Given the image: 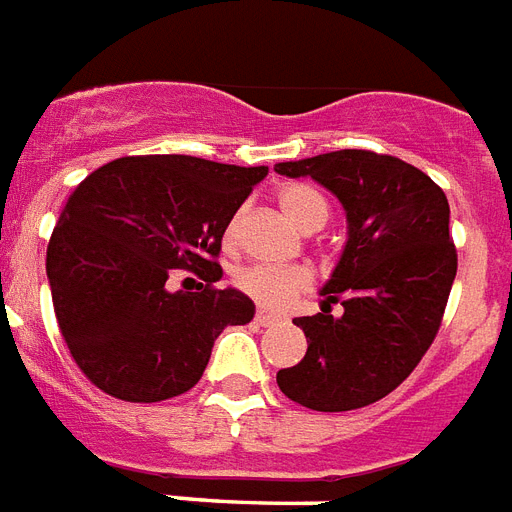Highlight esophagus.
<instances>
[{"label": "esophagus", "instance_id": "34e87169", "mask_svg": "<svg viewBox=\"0 0 512 512\" xmlns=\"http://www.w3.org/2000/svg\"><path fill=\"white\" fill-rule=\"evenodd\" d=\"M255 321H257V324H260V327H271V324H276V321H279V316H276V313H268V311H263V308H260V311L255 313Z\"/></svg>", "mask_w": 512, "mask_h": 512}]
</instances>
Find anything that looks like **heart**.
Segmentation results:
<instances>
[{
  "label": "heart",
  "instance_id": "obj_1",
  "mask_svg": "<svg viewBox=\"0 0 512 512\" xmlns=\"http://www.w3.org/2000/svg\"><path fill=\"white\" fill-rule=\"evenodd\" d=\"M276 199H279L281 212L287 215L289 223L297 225L300 231H319L321 225L327 223V199L311 185H281ZM239 223L241 215H233L231 223L225 225V244L228 247L239 239ZM311 284L313 273L305 265H249L236 276V287L268 311H284L297 295L308 292Z\"/></svg>",
  "mask_w": 512,
  "mask_h": 512
}]
</instances>
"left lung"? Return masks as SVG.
<instances>
[{
    "mask_svg": "<svg viewBox=\"0 0 512 512\" xmlns=\"http://www.w3.org/2000/svg\"><path fill=\"white\" fill-rule=\"evenodd\" d=\"M273 170L311 177L345 209L348 239L321 287V313L295 319L308 350L279 369L281 393L316 412L380 401L420 364L436 337L457 276L449 201L433 180L396 156L332 151ZM343 316H331V303Z\"/></svg>",
    "mask_w": 512,
    "mask_h": 512,
    "instance_id": "left-lung-1",
    "label": "left lung"
}]
</instances>
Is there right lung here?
Here are the masks:
<instances>
[{
	"mask_svg": "<svg viewBox=\"0 0 512 512\" xmlns=\"http://www.w3.org/2000/svg\"><path fill=\"white\" fill-rule=\"evenodd\" d=\"M265 175L196 156H124L71 193L47 279L60 335L103 393L135 404L180 396L201 380L220 332L255 319L239 289L172 293L166 279L183 267L220 281L225 225Z\"/></svg>",
	"mask_w": 512,
	"mask_h": 512,
	"instance_id": "right-lung-1",
	"label": "right lung"
}]
</instances>
